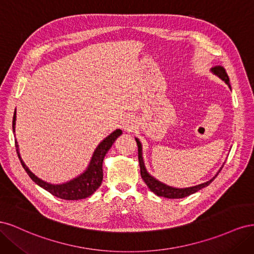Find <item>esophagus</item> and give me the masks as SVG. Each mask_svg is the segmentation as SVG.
<instances>
[{
  "label": "esophagus",
  "instance_id": "34e87169",
  "mask_svg": "<svg viewBox=\"0 0 254 254\" xmlns=\"http://www.w3.org/2000/svg\"><path fill=\"white\" fill-rule=\"evenodd\" d=\"M125 129H127V130H129V129H130V126H129V125H127V124H126V125H125Z\"/></svg>",
  "mask_w": 254,
  "mask_h": 254
}]
</instances>
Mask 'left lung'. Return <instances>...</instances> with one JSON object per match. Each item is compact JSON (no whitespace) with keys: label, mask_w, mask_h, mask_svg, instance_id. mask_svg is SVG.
I'll return each instance as SVG.
<instances>
[{"label":"left lung","mask_w":254,"mask_h":254,"mask_svg":"<svg viewBox=\"0 0 254 254\" xmlns=\"http://www.w3.org/2000/svg\"><path fill=\"white\" fill-rule=\"evenodd\" d=\"M212 71L216 74L217 76L225 80V82L228 84L231 89V86H230L229 83V76L226 72V68L221 65H215ZM136 144H137V155H139V163H140V168H141V177L142 179L144 180V182L146 183V186L149 188V190L151 191H153L156 195L158 196H162L165 198H171V199H179V198H183V197H187L190 196L191 194L196 193L199 190H201L202 188L209 186V184L216 178V176L214 177L213 179H211L210 181L204 182L202 184H199V186L193 187V188H188V189H175L172 187H167L165 184L159 182L158 180H156L153 177H151L147 172H146V168L144 166V162H143V158H142V147H141V143L140 141L135 139Z\"/></svg>","instance_id":"1"}]
</instances>
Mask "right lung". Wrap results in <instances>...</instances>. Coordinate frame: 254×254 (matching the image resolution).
<instances>
[{"label": "right lung", "instance_id": "1", "mask_svg": "<svg viewBox=\"0 0 254 254\" xmlns=\"http://www.w3.org/2000/svg\"><path fill=\"white\" fill-rule=\"evenodd\" d=\"M14 124H16V111L13 114V120H12V130L14 131ZM122 134V130L118 129L113 131L109 136H107L106 139L98 145V147L94 151V155L92 157V160L90 162V165L88 170L84 172L82 175H80L77 178H75L71 181H68L64 184H59V186H55V184H50L45 181H42L41 179L38 178L32 172H30L27 166L23 162L19 149H18V143L14 140V145H16V149L18 157L21 161V164L24 168L25 172L28 174L34 182H36L38 186H40L44 190L54 196H56L61 199H65V200H78V199H83L91 196L94 191L101 187L102 181H103V161L106 156L107 151L110 149L114 141L117 140Z\"/></svg>", "mask_w": 254, "mask_h": 254}]
</instances>
